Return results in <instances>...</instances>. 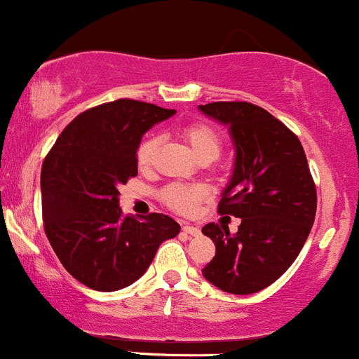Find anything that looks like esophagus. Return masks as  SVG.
<instances>
[{"instance_id": "obj_1", "label": "esophagus", "mask_w": 359, "mask_h": 359, "mask_svg": "<svg viewBox=\"0 0 359 359\" xmlns=\"http://www.w3.org/2000/svg\"><path fill=\"white\" fill-rule=\"evenodd\" d=\"M183 232L190 233V236H198L200 229L195 227V225H191V224H184V225H183Z\"/></svg>"}]
</instances>
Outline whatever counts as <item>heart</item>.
Returning a JSON list of instances; mask_svg holds the SVG:
<instances>
[{
    "instance_id": "b5f03b06",
    "label": "heart",
    "mask_w": 359,
    "mask_h": 359,
    "mask_svg": "<svg viewBox=\"0 0 359 359\" xmlns=\"http://www.w3.org/2000/svg\"><path fill=\"white\" fill-rule=\"evenodd\" d=\"M183 135L198 158L212 156L215 159L219 156L222 142H220L219 134L210 126H207V123H190V126L183 128ZM158 147L159 135L154 134V132H151V134H147L140 140L135 152V159L139 168L146 169L151 166L152 161L156 158V152H158ZM203 196L205 193L201 188L183 183H171L161 191V198L164 200V203L180 213H191L196 208V205L203 200Z\"/></svg>"
}]
</instances>
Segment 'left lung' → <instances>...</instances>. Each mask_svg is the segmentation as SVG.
I'll return each mask as SVG.
<instances>
[{"instance_id": "left-lung-1", "label": "left lung", "mask_w": 359, "mask_h": 359, "mask_svg": "<svg viewBox=\"0 0 359 359\" xmlns=\"http://www.w3.org/2000/svg\"><path fill=\"white\" fill-rule=\"evenodd\" d=\"M198 108L229 126L236 164L219 213L241 219L236 233L213 222L201 229L215 244L201 273L224 292L249 295L275 283L300 255L316 219V183L299 137L264 108L248 102Z\"/></svg>"}]
</instances>
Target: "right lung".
Returning <instances> with one entry per match:
<instances>
[{
  "label": "right lung",
  "mask_w": 359,
  "mask_h": 359,
  "mask_svg": "<svg viewBox=\"0 0 359 359\" xmlns=\"http://www.w3.org/2000/svg\"><path fill=\"white\" fill-rule=\"evenodd\" d=\"M175 110L115 100L83 111L62 130L40 175L46 236L67 273L98 292L126 288L146 273L156 251L178 236L164 213L122 215L118 187L137 176L135 152L154 123Z\"/></svg>",
  "instance_id": "1"
}]
</instances>
